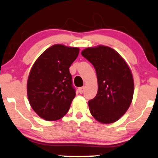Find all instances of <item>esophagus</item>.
Returning <instances> with one entry per match:
<instances>
[{
    "instance_id": "1",
    "label": "esophagus",
    "mask_w": 158,
    "mask_h": 158,
    "mask_svg": "<svg viewBox=\"0 0 158 158\" xmlns=\"http://www.w3.org/2000/svg\"><path fill=\"white\" fill-rule=\"evenodd\" d=\"M84 89H85V87L83 86V87H80V88H78V91L81 94H82L83 92H84Z\"/></svg>"
}]
</instances>
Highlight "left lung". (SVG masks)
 <instances>
[{
	"instance_id": "left-lung-1",
	"label": "left lung",
	"mask_w": 158,
	"mask_h": 158,
	"mask_svg": "<svg viewBox=\"0 0 158 158\" xmlns=\"http://www.w3.org/2000/svg\"><path fill=\"white\" fill-rule=\"evenodd\" d=\"M95 69L98 93L89 101L95 120L102 123L116 122L127 112L134 94V80L124 59L114 49L100 45L88 47L81 52Z\"/></svg>"
}]
</instances>
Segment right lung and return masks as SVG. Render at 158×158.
<instances>
[{"label": "right lung", "mask_w": 158, "mask_h": 158, "mask_svg": "<svg viewBox=\"0 0 158 158\" xmlns=\"http://www.w3.org/2000/svg\"><path fill=\"white\" fill-rule=\"evenodd\" d=\"M79 51L78 47L55 44L46 49L31 66L27 97L31 108L43 119L55 121L68 112L75 97L69 67Z\"/></svg>", "instance_id": "obj_1"}]
</instances>
